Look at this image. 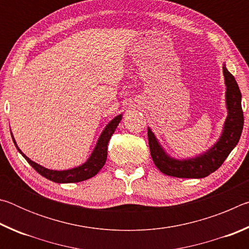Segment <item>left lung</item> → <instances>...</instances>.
Here are the masks:
<instances>
[{
	"mask_svg": "<svg viewBox=\"0 0 249 249\" xmlns=\"http://www.w3.org/2000/svg\"><path fill=\"white\" fill-rule=\"evenodd\" d=\"M225 80V102L227 116L218 141L204 154L193 158L177 159L166 153L155 134L148 127V142L150 155L156 167L167 176L177 178L200 179L208 177L222 166L227 156L235 148L241 138L244 115L242 109V93L235 78L223 65Z\"/></svg>",
	"mask_w": 249,
	"mask_h": 249,
	"instance_id": "left-lung-1",
	"label": "left lung"
}]
</instances>
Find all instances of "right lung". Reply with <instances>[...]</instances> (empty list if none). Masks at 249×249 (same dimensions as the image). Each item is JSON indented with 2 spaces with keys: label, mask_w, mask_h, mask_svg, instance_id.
<instances>
[{
  "label": "right lung",
  "mask_w": 249,
  "mask_h": 249,
  "mask_svg": "<svg viewBox=\"0 0 249 249\" xmlns=\"http://www.w3.org/2000/svg\"><path fill=\"white\" fill-rule=\"evenodd\" d=\"M122 116L123 114H120L115 116L109 123L105 126L103 132L101 133L98 142L94 147L93 151H92L91 156L89 159L87 160L86 162L82 163L72 169L68 170H53V169H47L43 166L38 165L35 161L29 159L26 155H25L22 150L18 148V144L13 137V134L12 135V138H13V142L16 146V148L22 154L23 157L27 160V162L31 165L34 169H35L39 175L45 177L46 179L50 181H53V182L57 183H71V182H80V181H84L94 177L98 172L101 170V168L104 166L105 161H107V144L109 142V138L113 134H114L117 125L122 120Z\"/></svg>",
  "instance_id": "obj_1"
}]
</instances>
